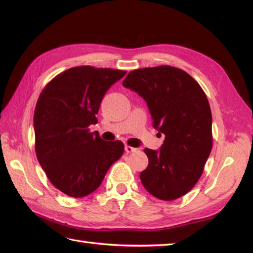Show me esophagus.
Listing matches in <instances>:
<instances>
[{"label":"esophagus","instance_id":"esophagus-1","mask_svg":"<svg viewBox=\"0 0 253 253\" xmlns=\"http://www.w3.org/2000/svg\"><path fill=\"white\" fill-rule=\"evenodd\" d=\"M137 149H135V148H132V147H130V146H125V151L127 152V153H131V152H135Z\"/></svg>","mask_w":253,"mask_h":253}]
</instances>
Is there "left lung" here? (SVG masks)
Segmentation results:
<instances>
[{
  "mask_svg": "<svg viewBox=\"0 0 253 253\" xmlns=\"http://www.w3.org/2000/svg\"><path fill=\"white\" fill-rule=\"evenodd\" d=\"M123 85L142 96L153 127L165 135L159 151L144 149L149 164L140 173L143 187L165 201L185 196L201 177L212 150V114L206 93L189 74L169 65L131 71Z\"/></svg>",
  "mask_w": 253,
  "mask_h": 253,
  "instance_id": "obj_1",
  "label": "left lung"
}]
</instances>
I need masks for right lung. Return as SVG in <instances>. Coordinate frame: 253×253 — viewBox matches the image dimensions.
Masks as SVG:
<instances>
[{
    "label": "right lung",
    "mask_w": 253,
    "mask_h": 253,
    "mask_svg": "<svg viewBox=\"0 0 253 253\" xmlns=\"http://www.w3.org/2000/svg\"><path fill=\"white\" fill-rule=\"evenodd\" d=\"M127 72L78 66L58 74L38 99L34 127L36 154L51 184L82 198L99 188L124 153L120 140L105 142L89 126L98 123L101 101Z\"/></svg>",
    "instance_id": "1"
}]
</instances>
